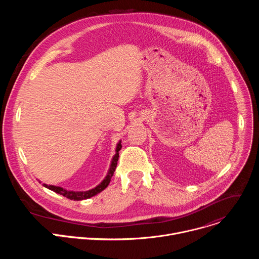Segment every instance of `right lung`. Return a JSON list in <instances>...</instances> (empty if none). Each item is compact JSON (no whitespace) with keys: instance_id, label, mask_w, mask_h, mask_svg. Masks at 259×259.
Listing matches in <instances>:
<instances>
[{"instance_id":"1","label":"right lung","mask_w":259,"mask_h":259,"mask_svg":"<svg viewBox=\"0 0 259 259\" xmlns=\"http://www.w3.org/2000/svg\"><path fill=\"white\" fill-rule=\"evenodd\" d=\"M121 140L117 143V147H116V154L115 156L113 157L112 159V162H110V166H109V169H108V172L106 174V176L104 177V179L98 184L97 187H95L94 189H91L89 191H84V192H76V191H67L63 188H60V187H56V186H48V184L46 183H43V186L45 188H47L48 190L50 191H53L59 195H62L63 197H66L67 199L69 200H73V201H82V200H86V199H89L93 196H96L97 194H99L100 192H102L104 189L107 188V186L110 182V178L113 177L114 175V172L116 170V167H117V162L119 160V152L120 150L122 149V144H121Z\"/></svg>"}]
</instances>
